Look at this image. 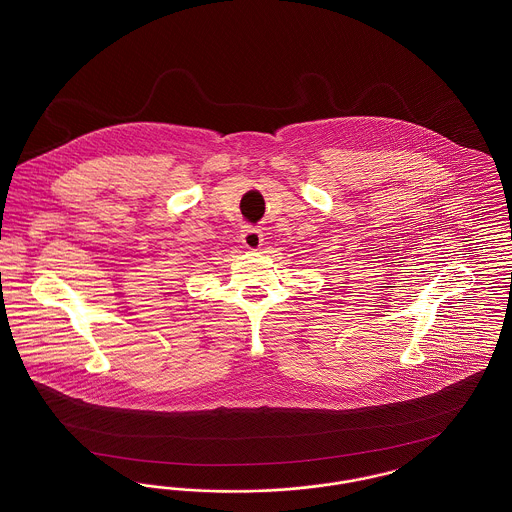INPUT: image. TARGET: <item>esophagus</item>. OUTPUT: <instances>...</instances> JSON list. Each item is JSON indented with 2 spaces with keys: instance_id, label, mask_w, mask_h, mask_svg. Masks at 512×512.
<instances>
[{
  "instance_id": "1",
  "label": "esophagus",
  "mask_w": 512,
  "mask_h": 512,
  "mask_svg": "<svg viewBox=\"0 0 512 512\" xmlns=\"http://www.w3.org/2000/svg\"><path fill=\"white\" fill-rule=\"evenodd\" d=\"M242 244L247 249H259L261 244H263V232L259 228H255V226H245L244 230H242Z\"/></svg>"
}]
</instances>
